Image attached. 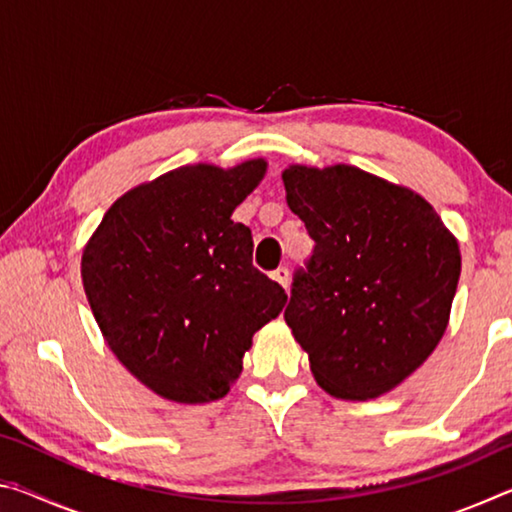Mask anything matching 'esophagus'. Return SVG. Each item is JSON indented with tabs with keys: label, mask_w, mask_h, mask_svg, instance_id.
Listing matches in <instances>:
<instances>
[{
	"label": "esophagus",
	"mask_w": 512,
	"mask_h": 512,
	"mask_svg": "<svg viewBox=\"0 0 512 512\" xmlns=\"http://www.w3.org/2000/svg\"><path fill=\"white\" fill-rule=\"evenodd\" d=\"M271 277H273V280H275L277 284H280V287H284V289L289 287V268H287V266L275 268V271L271 273Z\"/></svg>",
	"instance_id": "esophagus-1"
}]
</instances>
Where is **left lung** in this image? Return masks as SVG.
Wrapping results in <instances>:
<instances>
[{"label": "left lung", "instance_id": "obj_1", "mask_svg": "<svg viewBox=\"0 0 512 512\" xmlns=\"http://www.w3.org/2000/svg\"><path fill=\"white\" fill-rule=\"evenodd\" d=\"M314 239L284 320L318 386L372 400L418 370L443 339L461 275L458 241L411 189L350 164L282 173Z\"/></svg>", "mask_w": 512, "mask_h": 512}]
</instances>
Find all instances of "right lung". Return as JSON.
I'll return each instance as SVG.
<instances>
[{
    "mask_svg": "<svg viewBox=\"0 0 512 512\" xmlns=\"http://www.w3.org/2000/svg\"><path fill=\"white\" fill-rule=\"evenodd\" d=\"M266 173L189 164L112 203L83 250V289L103 339L164 400L228 395L253 334L287 293L253 266V235L230 219Z\"/></svg>",
    "mask_w": 512,
    "mask_h": 512,
    "instance_id": "right-lung-1",
    "label": "right lung"
}]
</instances>
